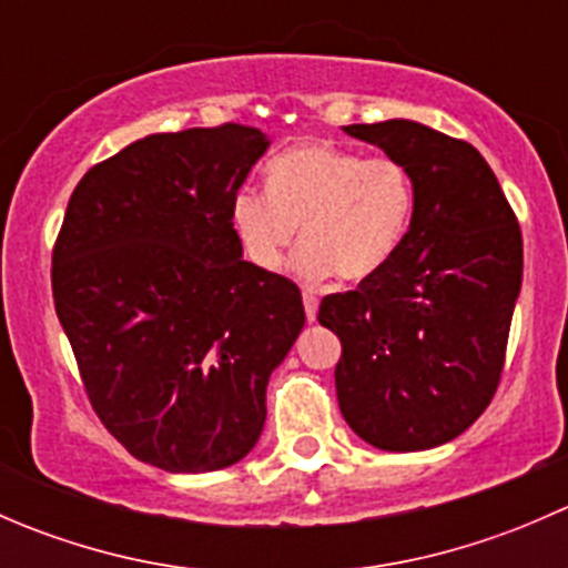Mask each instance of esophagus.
Returning a JSON list of instances; mask_svg holds the SVG:
<instances>
[{"instance_id":"obj_1","label":"esophagus","mask_w":568,"mask_h":568,"mask_svg":"<svg viewBox=\"0 0 568 568\" xmlns=\"http://www.w3.org/2000/svg\"><path fill=\"white\" fill-rule=\"evenodd\" d=\"M302 302H305L307 321H316V316H318V296L313 294L311 288H305V291H302Z\"/></svg>"}]
</instances>
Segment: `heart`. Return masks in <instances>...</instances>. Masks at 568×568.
<instances>
[{
	"instance_id": "1",
	"label": "heart",
	"mask_w": 568,
	"mask_h": 568,
	"mask_svg": "<svg viewBox=\"0 0 568 568\" xmlns=\"http://www.w3.org/2000/svg\"><path fill=\"white\" fill-rule=\"evenodd\" d=\"M268 189L244 186L231 200V225L261 272H277L302 233L294 274L365 280L385 268L409 231L415 181L393 156L302 142L268 162Z\"/></svg>"
}]
</instances>
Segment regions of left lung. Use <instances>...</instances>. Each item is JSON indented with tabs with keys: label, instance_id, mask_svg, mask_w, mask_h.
I'll return each mask as SVG.
<instances>
[{
	"label": "left lung",
	"instance_id": "left-lung-1",
	"mask_svg": "<svg viewBox=\"0 0 568 568\" xmlns=\"http://www.w3.org/2000/svg\"><path fill=\"white\" fill-rule=\"evenodd\" d=\"M346 134L409 170L415 211L385 268L321 300L318 324L343 346L337 404L374 448H437L467 432L500 385L523 233L469 142L415 120L354 123Z\"/></svg>",
	"mask_w": 568,
	"mask_h": 568
}]
</instances>
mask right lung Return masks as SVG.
Returning a JSON list of instances; mask_svg holds the SVG:
<instances>
[{"label":"right lung","mask_w":568,"mask_h":568,"mask_svg":"<svg viewBox=\"0 0 568 568\" xmlns=\"http://www.w3.org/2000/svg\"><path fill=\"white\" fill-rule=\"evenodd\" d=\"M250 125L131 142L84 173L51 255L57 318L106 432L168 473L242 462L305 326L291 280L242 257L231 200L266 153Z\"/></svg>","instance_id":"add662e5"}]
</instances>
